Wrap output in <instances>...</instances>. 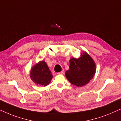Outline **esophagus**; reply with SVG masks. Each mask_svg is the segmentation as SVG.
I'll use <instances>...</instances> for the list:
<instances>
[{
	"label": "esophagus",
	"mask_w": 121,
	"mask_h": 121,
	"mask_svg": "<svg viewBox=\"0 0 121 121\" xmlns=\"http://www.w3.org/2000/svg\"><path fill=\"white\" fill-rule=\"evenodd\" d=\"M58 74H64V70H62L60 72H59Z\"/></svg>",
	"instance_id": "esophagus-1"
}]
</instances>
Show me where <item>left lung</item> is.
Returning <instances> with one entry per match:
<instances>
[{
	"label": "left lung",
	"instance_id": "8db88e82",
	"mask_svg": "<svg viewBox=\"0 0 121 121\" xmlns=\"http://www.w3.org/2000/svg\"><path fill=\"white\" fill-rule=\"evenodd\" d=\"M69 69L65 72L69 82L77 87L86 85L95 75L96 68L95 61L87 52L81 54L79 58H72L69 60Z\"/></svg>",
	"mask_w": 121,
	"mask_h": 121
}]
</instances>
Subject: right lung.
Segmentation results:
<instances>
[{"mask_svg": "<svg viewBox=\"0 0 121 121\" xmlns=\"http://www.w3.org/2000/svg\"><path fill=\"white\" fill-rule=\"evenodd\" d=\"M30 77L36 84L46 86L51 82L53 75L47 63L42 60L31 68Z\"/></svg>", "mask_w": 121, "mask_h": 121, "instance_id": "1", "label": "right lung"}]
</instances>
